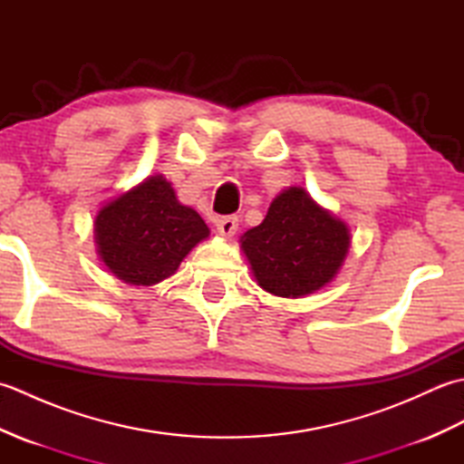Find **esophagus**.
<instances>
[{
	"label": "esophagus",
	"mask_w": 464,
	"mask_h": 464,
	"mask_svg": "<svg viewBox=\"0 0 464 464\" xmlns=\"http://www.w3.org/2000/svg\"><path fill=\"white\" fill-rule=\"evenodd\" d=\"M215 225H217V231H219L223 237H233L239 229V217L225 215V217H219V219H215Z\"/></svg>",
	"instance_id": "obj_1"
}]
</instances>
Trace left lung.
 I'll use <instances>...</instances> for the list:
<instances>
[{
    "label": "left lung",
    "instance_id": "obj_1",
    "mask_svg": "<svg viewBox=\"0 0 464 464\" xmlns=\"http://www.w3.org/2000/svg\"><path fill=\"white\" fill-rule=\"evenodd\" d=\"M347 225L313 201L303 187L275 197L261 225L241 237L259 287L285 299H299L334 279L347 257Z\"/></svg>",
    "mask_w": 464,
    "mask_h": 464
}]
</instances>
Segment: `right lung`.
Listing matches in <instances>:
<instances>
[{"label":"right lung","instance_id":"right-lung-1","mask_svg":"<svg viewBox=\"0 0 464 464\" xmlns=\"http://www.w3.org/2000/svg\"><path fill=\"white\" fill-rule=\"evenodd\" d=\"M93 225L105 267L137 287L171 277L195 245L209 237L199 213L177 201L163 175L147 177L105 203Z\"/></svg>","mask_w":464,"mask_h":464}]
</instances>
